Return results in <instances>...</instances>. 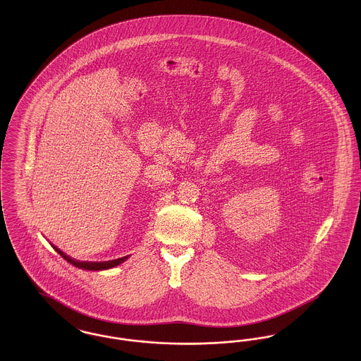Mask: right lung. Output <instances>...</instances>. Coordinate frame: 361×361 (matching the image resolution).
<instances>
[{"mask_svg":"<svg viewBox=\"0 0 361 361\" xmlns=\"http://www.w3.org/2000/svg\"><path fill=\"white\" fill-rule=\"evenodd\" d=\"M54 249H55L62 257L65 258L68 262H70L71 265H74V267H77V268H82V269H86V271H104V269H111V268L119 265L121 262H124V261L128 258V256H127V257L118 258V259H112V261H104V262H86V261H77V259H74V258L66 256V255H65L61 249H58L56 246H54Z\"/></svg>","mask_w":361,"mask_h":361,"instance_id":"add662e5","label":"right lung"}]
</instances>
